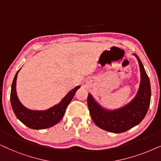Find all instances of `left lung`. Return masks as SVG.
<instances>
[{
    "instance_id": "obj_1",
    "label": "left lung",
    "mask_w": 161,
    "mask_h": 161,
    "mask_svg": "<svg viewBox=\"0 0 161 161\" xmlns=\"http://www.w3.org/2000/svg\"><path fill=\"white\" fill-rule=\"evenodd\" d=\"M140 70V84L137 94L125 106L115 110L102 107L88 93L87 105L91 117L100 129L118 134L125 132L139 124L146 117L151 99V85L141 61L135 53Z\"/></svg>"
}]
</instances>
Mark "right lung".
Masks as SVG:
<instances>
[{"label":"right lung","instance_id":"obj_1","mask_svg":"<svg viewBox=\"0 0 161 161\" xmlns=\"http://www.w3.org/2000/svg\"><path fill=\"white\" fill-rule=\"evenodd\" d=\"M20 70L21 69L18 70L14 77L10 93L11 105L16 117L22 123L32 129H44L56 125L64 117L67 107L72 100L76 91L80 87L76 86L74 87L70 92L67 93V95L58 104L55 105L50 108L44 111L30 110L21 104L16 92V80Z\"/></svg>","mask_w":161,"mask_h":161}]
</instances>
